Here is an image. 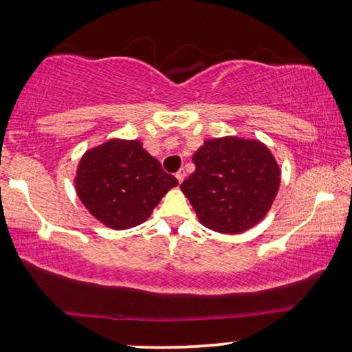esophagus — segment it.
Segmentation results:
<instances>
[{"label":"esophagus","mask_w":352,"mask_h":352,"mask_svg":"<svg viewBox=\"0 0 352 352\" xmlns=\"http://www.w3.org/2000/svg\"><path fill=\"white\" fill-rule=\"evenodd\" d=\"M184 177H186V170H184V168H181L179 171H177L176 173V179L177 181H179V184L184 181Z\"/></svg>","instance_id":"1"}]
</instances>
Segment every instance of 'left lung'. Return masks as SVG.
<instances>
[{
  "mask_svg": "<svg viewBox=\"0 0 352 352\" xmlns=\"http://www.w3.org/2000/svg\"><path fill=\"white\" fill-rule=\"evenodd\" d=\"M181 190L206 228L237 234L266 217L280 187V166L258 140H206Z\"/></svg>",
  "mask_w": 352,
  "mask_h": 352,
  "instance_id": "left-lung-1",
  "label": "left lung"
}]
</instances>
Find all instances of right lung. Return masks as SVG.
Here are the masks:
<instances>
[{
	"mask_svg": "<svg viewBox=\"0 0 352 352\" xmlns=\"http://www.w3.org/2000/svg\"><path fill=\"white\" fill-rule=\"evenodd\" d=\"M176 186V177L162 170L138 140H108L86 151L75 176L80 201L113 230L143 223Z\"/></svg>",
	"mask_w": 352,
	"mask_h": 352,
	"instance_id": "right-lung-1",
	"label": "right lung"
}]
</instances>
